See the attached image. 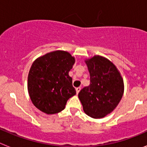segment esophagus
<instances>
[{"mask_svg": "<svg viewBox=\"0 0 147 147\" xmlns=\"http://www.w3.org/2000/svg\"><path fill=\"white\" fill-rule=\"evenodd\" d=\"M76 93H80V90H81V88H80V87H79V88H76Z\"/></svg>", "mask_w": 147, "mask_h": 147, "instance_id": "obj_1", "label": "esophagus"}]
</instances>
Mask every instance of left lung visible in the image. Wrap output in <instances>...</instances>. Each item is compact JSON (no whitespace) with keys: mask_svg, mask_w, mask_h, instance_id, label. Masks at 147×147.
I'll return each mask as SVG.
<instances>
[{"mask_svg":"<svg viewBox=\"0 0 147 147\" xmlns=\"http://www.w3.org/2000/svg\"><path fill=\"white\" fill-rule=\"evenodd\" d=\"M90 84L79 93L84 112L93 119H102L118 106L124 90V80L116 66L102 56L85 59Z\"/></svg>","mask_w":147,"mask_h":147,"instance_id":"1","label":"left lung"}]
</instances>
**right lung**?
Wrapping results in <instances>:
<instances>
[{
  "label": "right lung",
  "instance_id": "obj_1",
  "mask_svg": "<svg viewBox=\"0 0 147 147\" xmlns=\"http://www.w3.org/2000/svg\"><path fill=\"white\" fill-rule=\"evenodd\" d=\"M74 63V57L60 50L34 61L28 75V91L38 110L49 115L58 113L64 110L67 100L76 95L68 74Z\"/></svg>",
  "mask_w": 147,
  "mask_h": 147
}]
</instances>
